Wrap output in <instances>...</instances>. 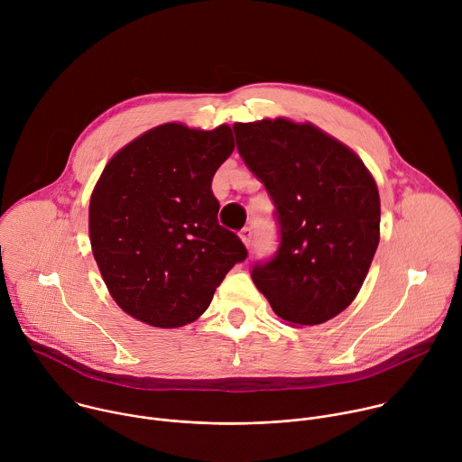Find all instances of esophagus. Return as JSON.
<instances>
[{
    "mask_svg": "<svg viewBox=\"0 0 462 462\" xmlns=\"http://www.w3.org/2000/svg\"><path fill=\"white\" fill-rule=\"evenodd\" d=\"M239 237H241V241L245 243V246L246 248H250V243H252V228H243L241 232H239Z\"/></svg>",
    "mask_w": 462,
    "mask_h": 462,
    "instance_id": "34e87169",
    "label": "esophagus"
}]
</instances>
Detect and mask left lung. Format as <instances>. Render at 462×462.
Returning <instances> with one entry per match:
<instances>
[{"instance_id":"obj_1","label":"left lung","mask_w":462,"mask_h":462,"mask_svg":"<svg viewBox=\"0 0 462 462\" xmlns=\"http://www.w3.org/2000/svg\"><path fill=\"white\" fill-rule=\"evenodd\" d=\"M237 152L274 201L280 246L252 282L289 325H318L356 298L380 241L378 188L362 159L289 118L234 124Z\"/></svg>"}]
</instances>
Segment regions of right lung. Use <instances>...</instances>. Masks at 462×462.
I'll return each mask as SVG.
<instances>
[{"mask_svg": "<svg viewBox=\"0 0 462 462\" xmlns=\"http://www.w3.org/2000/svg\"><path fill=\"white\" fill-rule=\"evenodd\" d=\"M234 152L226 124L212 131L168 122L106 164L89 201V239L116 305L152 327L195 321L228 271L246 259L217 223V168Z\"/></svg>", "mask_w": 462, "mask_h": 462, "instance_id": "obj_1", "label": "right lung"}]
</instances>
